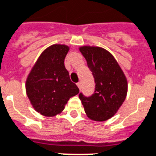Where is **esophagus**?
<instances>
[{
	"mask_svg": "<svg viewBox=\"0 0 156 156\" xmlns=\"http://www.w3.org/2000/svg\"><path fill=\"white\" fill-rule=\"evenodd\" d=\"M76 85H77V86H78V88H79L80 90V88H81V84H80V82H78Z\"/></svg>",
	"mask_w": 156,
	"mask_h": 156,
	"instance_id": "34e87169",
	"label": "esophagus"
}]
</instances>
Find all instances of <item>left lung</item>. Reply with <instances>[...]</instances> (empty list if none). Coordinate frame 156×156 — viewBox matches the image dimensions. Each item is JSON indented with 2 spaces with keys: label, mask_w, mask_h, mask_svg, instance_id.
<instances>
[{
  "label": "left lung",
  "mask_w": 156,
  "mask_h": 156,
  "mask_svg": "<svg viewBox=\"0 0 156 156\" xmlns=\"http://www.w3.org/2000/svg\"><path fill=\"white\" fill-rule=\"evenodd\" d=\"M95 82L94 92L86 97L80 93L85 113L97 122L112 118L121 107L127 93V81L123 71L109 51L99 47L80 48Z\"/></svg>",
  "instance_id": "obj_1"
}]
</instances>
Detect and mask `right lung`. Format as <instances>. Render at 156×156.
I'll return each instance as SVG.
<instances>
[{"instance_id": "right-lung-1", "label": "right lung", "mask_w": 156, "mask_h": 156, "mask_svg": "<svg viewBox=\"0 0 156 156\" xmlns=\"http://www.w3.org/2000/svg\"><path fill=\"white\" fill-rule=\"evenodd\" d=\"M69 47L51 45L42 52L26 80V93L34 109L46 117L60 113L79 88L64 65Z\"/></svg>"}]
</instances>
